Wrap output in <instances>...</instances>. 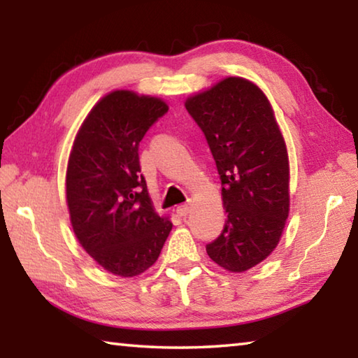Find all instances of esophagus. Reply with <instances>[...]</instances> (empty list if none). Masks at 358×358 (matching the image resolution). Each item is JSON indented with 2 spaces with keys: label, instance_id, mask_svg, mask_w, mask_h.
Wrapping results in <instances>:
<instances>
[{
  "label": "esophagus",
  "instance_id": "1",
  "mask_svg": "<svg viewBox=\"0 0 358 358\" xmlns=\"http://www.w3.org/2000/svg\"><path fill=\"white\" fill-rule=\"evenodd\" d=\"M191 211V207L187 203H185V205H180V207H177V213H178V216H186L187 213H189Z\"/></svg>",
  "mask_w": 358,
  "mask_h": 358
}]
</instances>
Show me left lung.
Wrapping results in <instances>:
<instances>
[{"instance_id": "1", "label": "left lung", "mask_w": 358, "mask_h": 358, "mask_svg": "<svg viewBox=\"0 0 358 358\" xmlns=\"http://www.w3.org/2000/svg\"><path fill=\"white\" fill-rule=\"evenodd\" d=\"M185 107L215 157L227 215L207 254L222 268L241 273L270 256L286 226V143L266 96L246 78H224Z\"/></svg>"}]
</instances>
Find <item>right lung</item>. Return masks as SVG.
<instances>
[{
    "label": "right lung",
    "instance_id": "right-lung-1",
    "mask_svg": "<svg viewBox=\"0 0 358 358\" xmlns=\"http://www.w3.org/2000/svg\"><path fill=\"white\" fill-rule=\"evenodd\" d=\"M167 110L159 98L108 93L85 118L71 151L66 201L72 229L83 250L113 275L148 270L172 230L153 208L138 162V143Z\"/></svg>",
    "mask_w": 358,
    "mask_h": 358
}]
</instances>
